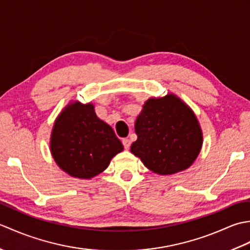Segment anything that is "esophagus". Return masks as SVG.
Returning <instances> with one entry per match:
<instances>
[{"label":"esophagus","instance_id":"34e87169","mask_svg":"<svg viewBox=\"0 0 250 250\" xmlns=\"http://www.w3.org/2000/svg\"><path fill=\"white\" fill-rule=\"evenodd\" d=\"M122 144H124L125 149H129L130 146H131V141L129 139H124V140H122Z\"/></svg>","mask_w":250,"mask_h":250}]
</instances>
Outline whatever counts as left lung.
Returning <instances> with one entry per match:
<instances>
[{
    "label": "left lung",
    "instance_id": "left-lung-1",
    "mask_svg": "<svg viewBox=\"0 0 250 250\" xmlns=\"http://www.w3.org/2000/svg\"><path fill=\"white\" fill-rule=\"evenodd\" d=\"M135 132L132 153L160 175L188 168L203 140L193 111L173 94L148 100L135 121Z\"/></svg>",
    "mask_w": 250,
    "mask_h": 250
}]
</instances>
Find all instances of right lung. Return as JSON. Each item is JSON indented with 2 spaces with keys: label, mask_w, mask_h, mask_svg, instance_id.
<instances>
[{
  "label": "right lung",
  "mask_w": 250,
  "mask_h": 250,
  "mask_svg": "<svg viewBox=\"0 0 250 250\" xmlns=\"http://www.w3.org/2000/svg\"><path fill=\"white\" fill-rule=\"evenodd\" d=\"M50 149L63 171L74 177L91 178L103 172L124 146L114 130L98 118L92 104L75 103L57 118Z\"/></svg>",
  "instance_id": "add662e5"
}]
</instances>
